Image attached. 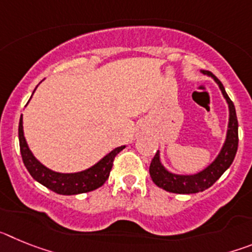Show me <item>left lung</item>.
I'll return each instance as SVG.
<instances>
[{
  "label": "left lung",
  "mask_w": 252,
  "mask_h": 252,
  "mask_svg": "<svg viewBox=\"0 0 252 252\" xmlns=\"http://www.w3.org/2000/svg\"><path fill=\"white\" fill-rule=\"evenodd\" d=\"M204 74H208L217 82L222 91V94L226 98L228 107H230V122H228V131H227L226 142L221 153L217 157V159L204 170L194 175H175L165 170V168L161 165L159 158V151H157L154 159L150 164V177L153 182L157 184L159 188L165 189L170 193H177V194H192V193L203 192L209 187L220 179L222 174L232 164L235 155L237 153V146H239V122H237V116H236L235 104L231 101L228 94L224 91L223 84L220 82L215 74L207 70H202Z\"/></svg>",
  "instance_id": "left-lung-1"
}]
</instances>
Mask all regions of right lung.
Returning a JSON list of instances; mask_svg holds the SVG:
<instances>
[{"instance_id":"1","label":"right lung","mask_w":252,"mask_h":252,"mask_svg":"<svg viewBox=\"0 0 252 252\" xmlns=\"http://www.w3.org/2000/svg\"><path fill=\"white\" fill-rule=\"evenodd\" d=\"M19 141L22 161L25 164L26 169H28L31 177L34 178L35 180H37L40 184H43L44 187L53 190V192L63 195H73L92 192L94 189L103 186L104 182L110 177L111 169H112L113 160H115L116 155L125 149V146H120V148L115 149L108 155H106L101 161L93 165L92 168L81 171V173L62 174V173H55V171L45 168L41 162H39L35 159V157L32 155L30 149H29L28 144H26L25 137H24L22 115L20 117L19 122Z\"/></svg>"}]
</instances>
